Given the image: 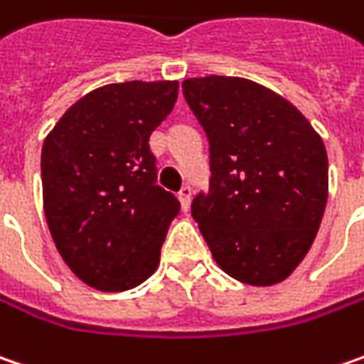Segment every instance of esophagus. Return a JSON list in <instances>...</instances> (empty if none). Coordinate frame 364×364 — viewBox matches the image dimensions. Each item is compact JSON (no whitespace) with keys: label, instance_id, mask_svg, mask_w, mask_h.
Listing matches in <instances>:
<instances>
[{"label":"esophagus","instance_id":"34e87169","mask_svg":"<svg viewBox=\"0 0 364 364\" xmlns=\"http://www.w3.org/2000/svg\"><path fill=\"white\" fill-rule=\"evenodd\" d=\"M178 198H180V205H182V210L186 213V210L191 209V198H192L191 186H184L182 191L178 192Z\"/></svg>","mask_w":364,"mask_h":364}]
</instances>
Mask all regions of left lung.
Masks as SVG:
<instances>
[{
    "mask_svg": "<svg viewBox=\"0 0 364 364\" xmlns=\"http://www.w3.org/2000/svg\"><path fill=\"white\" fill-rule=\"evenodd\" d=\"M184 98L210 145V188L192 217L215 262L252 287L282 282L307 256L328 200L318 131L270 87L228 75L188 77Z\"/></svg>",
    "mask_w": 364,
    "mask_h": 364,
    "instance_id": "obj_1",
    "label": "left lung"
}]
</instances>
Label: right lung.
I'll use <instances>...</instances> for the list:
<instances>
[{
	"label": "right lung",
	"mask_w": 364,
	"mask_h": 364,
	"mask_svg": "<svg viewBox=\"0 0 364 364\" xmlns=\"http://www.w3.org/2000/svg\"><path fill=\"white\" fill-rule=\"evenodd\" d=\"M178 82L108 83L65 110L41 155L48 231L87 287L147 281L180 203L155 186L149 135L172 112Z\"/></svg>",
	"instance_id": "add662e5"
}]
</instances>
